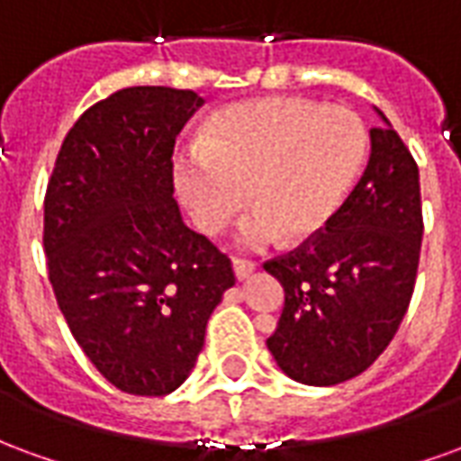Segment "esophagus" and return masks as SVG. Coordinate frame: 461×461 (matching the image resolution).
I'll list each match as a JSON object with an SVG mask.
<instances>
[{
  "instance_id": "esophagus-1",
  "label": "esophagus",
  "mask_w": 461,
  "mask_h": 461,
  "mask_svg": "<svg viewBox=\"0 0 461 461\" xmlns=\"http://www.w3.org/2000/svg\"><path fill=\"white\" fill-rule=\"evenodd\" d=\"M231 264H234V274H237V279H247L251 271L257 269V261L241 259V257H234V259H231Z\"/></svg>"
}]
</instances>
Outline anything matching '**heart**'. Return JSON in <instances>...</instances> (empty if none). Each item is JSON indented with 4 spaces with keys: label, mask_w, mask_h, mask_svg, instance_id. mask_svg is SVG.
Wrapping results in <instances>:
<instances>
[{
    "label": "heart",
    "mask_w": 461,
    "mask_h": 461,
    "mask_svg": "<svg viewBox=\"0 0 461 461\" xmlns=\"http://www.w3.org/2000/svg\"><path fill=\"white\" fill-rule=\"evenodd\" d=\"M367 160V131L343 105L257 98L214 115L175 160V187L194 227L217 234L247 204L237 241L316 237L339 214Z\"/></svg>",
    "instance_id": "b5f03b06"
}]
</instances>
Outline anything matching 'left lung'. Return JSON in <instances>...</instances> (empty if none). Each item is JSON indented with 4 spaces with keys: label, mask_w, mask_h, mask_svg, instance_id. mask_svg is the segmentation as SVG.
Wrapping results in <instances>:
<instances>
[{
    "label": "left lung",
    "mask_w": 461,
    "mask_h": 461,
    "mask_svg": "<svg viewBox=\"0 0 461 461\" xmlns=\"http://www.w3.org/2000/svg\"><path fill=\"white\" fill-rule=\"evenodd\" d=\"M370 160L326 230L264 264L284 286L267 339L276 366L303 385L360 375L390 346L415 291L422 204L420 172L385 115Z\"/></svg>",
    "instance_id": "obj_1"
}]
</instances>
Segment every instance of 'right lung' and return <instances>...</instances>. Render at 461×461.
<instances>
[{
  "label": "right lung",
  "mask_w": 461,
  "mask_h": 461,
  "mask_svg": "<svg viewBox=\"0 0 461 461\" xmlns=\"http://www.w3.org/2000/svg\"><path fill=\"white\" fill-rule=\"evenodd\" d=\"M204 104L132 86L91 105L64 138L44 200L49 281L76 343L128 395L187 380L234 271L182 221L172 150Z\"/></svg>",
  "instance_id": "add662e5"
}]
</instances>
